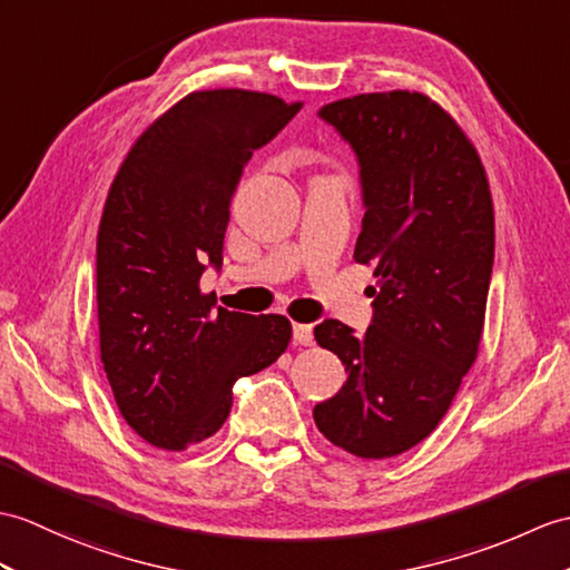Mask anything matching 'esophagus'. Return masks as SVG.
<instances>
[{
	"instance_id": "esophagus-1",
	"label": "esophagus",
	"mask_w": 570,
	"mask_h": 570,
	"mask_svg": "<svg viewBox=\"0 0 570 570\" xmlns=\"http://www.w3.org/2000/svg\"><path fill=\"white\" fill-rule=\"evenodd\" d=\"M294 342L296 345H303V347H311L313 345V325H306V323H294Z\"/></svg>"
}]
</instances>
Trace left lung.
<instances>
[{
    "mask_svg": "<svg viewBox=\"0 0 570 570\" xmlns=\"http://www.w3.org/2000/svg\"><path fill=\"white\" fill-rule=\"evenodd\" d=\"M317 116L360 163L366 210L354 259L372 264L376 286L362 337L340 321L315 327L347 381L313 417L354 456H399L440 425L479 354L495 253L491 187L464 130L420 91L356 95Z\"/></svg>",
    "mask_w": 570,
    "mask_h": 570,
    "instance_id": "obj_1",
    "label": "left lung"
}]
</instances>
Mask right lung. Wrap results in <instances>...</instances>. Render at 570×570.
I'll list each match as a JSON object with an SVG mask.
<instances>
[{
    "instance_id": "right-lung-1",
    "label": "right lung",
    "mask_w": 570,
    "mask_h": 570,
    "mask_svg": "<svg viewBox=\"0 0 570 570\" xmlns=\"http://www.w3.org/2000/svg\"><path fill=\"white\" fill-rule=\"evenodd\" d=\"M301 101L191 91L145 128L114 177L97 235L99 350L124 420L181 452L230 415L233 383L286 352L284 315L216 308L198 288L223 264L230 202L249 157Z\"/></svg>"
}]
</instances>
